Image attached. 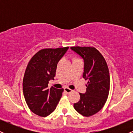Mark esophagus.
<instances>
[{
  "label": "esophagus",
  "instance_id": "obj_1",
  "mask_svg": "<svg viewBox=\"0 0 133 133\" xmlns=\"http://www.w3.org/2000/svg\"><path fill=\"white\" fill-rule=\"evenodd\" d=\"M64 91L66 93H70V92H71L72 91V90L69 89V88H64Z\"/></svg>",
  "mask_w": 133,
  "mask_h": 133
}]
</instances>
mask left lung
<instances>
[{
  "label": "left lung",
  "mask_w": 133,
  "mask_h": 133,
  "mask_svg": "<svg viewBox=\"0 0 133 133\" xmlns=\"http://www.w3.org/2000/svg\"><path fill=\"white\" fill-rule=\"evenodd\" d=\"M71 49L83 59L82 77L88 80L86 92L79 93L80 100L74 104V108L81 115L89 117L99 112L106 103L110 87L109 69L104 58L94 47Z\"/></svg>",
  "instance_id": "8db88e82"
}]
</instances>
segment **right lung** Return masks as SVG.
I'll list each match as a JSON object with an SVG mask.
<instances>
[{"mask_svg": "<svg viewBox=\"0 0 133 133\" xmlns=\"http://www.w3.org/2000/svg\"><path fill=\"white\" fill-rule=\"evenodd\" d=\"M68 49H43L29 62L23 79V92L30 111L39 116L52 113L62 95L63 89L47 88L49 81L56 76L57 63Z\"/></svg>", "mask_w": 133, "mask_h": 133, "instance_id": "1", "label": "right lung"}]
</instances>
